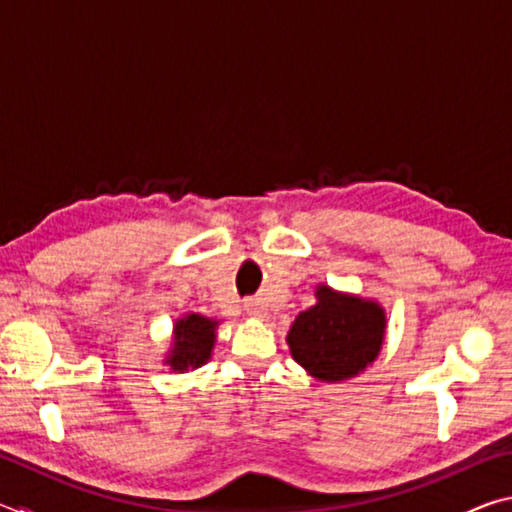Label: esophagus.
<instances>
[{
  "label": "esophagus",
  "instance_id": "34e87169",
  "mask_svg": "<svg viewBox=\"0 0 512 512\" xmlns=\"http://www.w3.org/2000/svg\"><path fill=\"white\" fill-rule=\"evenodd\" d=\"M244 309H246V316H248V318H255V320H264V318H266L264 307L259 305V300H255V298L246 300V302H244Z\"/></svg>",
  "mask_w": 512,
  "mask_h": 512
}]
</instances>
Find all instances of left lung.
Masks as SVG:
<instances>
[{
    "mask_svg": "<svg viewBox=\"0 0 512 512\" xmlns=\"http://www.w3.org/2000/svg\"><path fill=\"white\" fill-rule=\"evenodd\" d=\"M314 296L316 305L300 311L289 327L291 357L327 384L359 377L384 345L386 309L329 284H318Z\"/></svg>",
    "mask_w": 512,
    "mask_h": 512,
    "instance_id": "1",
    "label": "left lung"
}]
</instances>
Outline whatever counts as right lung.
Wrapping results in <instances>:
<instances>
[{
  "instance_id": "obj_1",
  "label": "right lung",
  "mask_w": 512,
  "mask_h": 512,
  "mask_svg": "<svg viewBox=\"0 0 512 512\" xmlns=\"http://www.w3.org/2000/svg\"><path fill=\"white\" fill-rule=\"evenodd\" d=\"M221 320L203 314H185L176 318L171 332V345L162 363L171 372H189L205 366L212 359L216 343V327Z\"/></svg>"
}]
</instances>
